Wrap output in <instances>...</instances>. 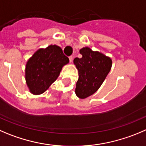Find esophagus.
<instances>
[{
	"mask_svg": "<svg viewBox=\"0 0 146 146\" xmlns=\"http://www.w3.org/2000/svg\"><path fill=\"white\" fill-rule=\"evenodd\" d=\"M69 62H70V63H72V60H73V57H72V56H69Z\"/></svg>",
	"mask_w": 146,
	"mask_h": 146,
	"instance_id": "34e87169",
	"label": "esophagus"
}]
</instances>
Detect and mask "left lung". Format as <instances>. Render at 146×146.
<instances>
[{
  "label": "left lung",
  "instance_id": "obj_1",
  "mask_svg": "<svg viewBox=\"0 0 146 146\" xmlns=\"http://www.w3.org/2000/svg\"><path fill=\"white\" fill-rule=\"evenodd\" d=\"M80 53L82 57L73 61L79 73L75 94L80 99H85L100 87L110 71L112 62L110 57L89 47H83Z\"/></svg>",
  "mask_w": 146,
  "mask_h": 146
}]
</instances>
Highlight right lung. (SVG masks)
I'll return each instance as SVG.
<instances>
[{"label":"right lung","mask_w":146,"mask_h":146,"mask_svg":"<svg viewBox=\"0 0 146 146\" xmlns=\"http://www.w3.org/2000/svg\"><path fill=\"white\" fill-rule=\"evenodd\" d=\"M69 62V58L59 46L51 44L37 50L27 61L25 69L29 92L38 95L46 91L58 78L62 67Z\"/></svg>","instance_id":"right-lung-1"}]
</instances>
